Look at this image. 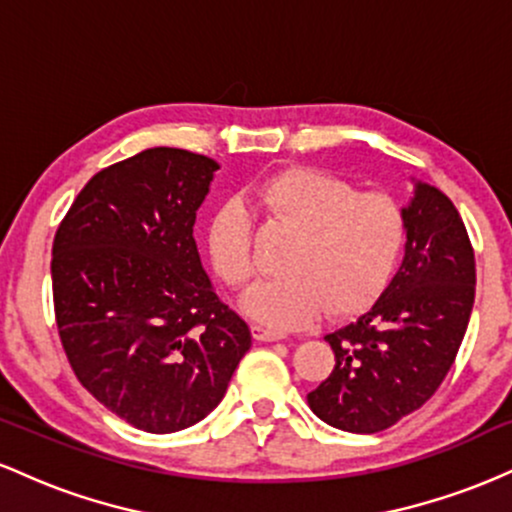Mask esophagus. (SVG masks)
<instances>
[{
  "label": "esophagus",
  "mask_w": 512,
  "mask_h": 512,
  "mask_svg": "<svg viewBox=\"0 0 512 512\" xmlns=\"http://www.w3.org/2000/svg\"><path fill=\"white\" fill-rule=\"evenodd\" d=\"M252 337H255L257 342H279V339H284L286 334L269 330V327L264 325H252Z\"/></svg>",
  "instance_id": "1"
}]
</instances>
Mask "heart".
<instances>
[{"label":"heart","mask_w":512,"mask_h":512,"mask_svg":"<svg viewBox=\"0 0 512 512\" xmlns=\"http://www.w3.org/2000/svg\"><path fill=\"white\" fill-rule=\"evenodd\" d=\"M264 221L296 231L284 276L264 281L245 310L269 327L293 330L330 308L344 317L366 310L390 284L407 240V221L385 192L356 190L317 168H284L250 187ZM209 257L223 284L245 291L257 274L255 214L240 202L214 211Z\"/></svg>","instance_id":"heart-1"}]
</instances>
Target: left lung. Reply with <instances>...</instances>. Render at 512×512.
<instances>
[{
    "label": "left lung",
    "mask_w": 512,
    "mask_h": 512,
    "mask_svg": "<svg viewBox=\"0 0 512 512\" xmlns=\"http://www.w3.org/2000/svg\"><path fill=\"white\" fill-rule=\"evenodd\" d=\"M402 211V267L366 315L327 334L334 368L308 392L313 414L349 433L385 431L424 407L455 363L472 315L477 267L460 211L424 182Z\"/></svg>",
    "instance_id": "8db88e82"
}]
</instances>
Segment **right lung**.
<instances>
[{"label":"right lung","mask_w":512,"mask_h":512,"mask_svg":"<svg viewBox=\"0 0 512 512\" xmlns=\"http://www.w3.org/2000/svg\"><path fill=\"white\" fill-rule=\"evenodd\" d=\"M216 168L168 146L113 163L86 182L52 243L69 366L103 407L149 433L214 411L252 344L211 291L192 236Z\"/></svg>","instance_id":"1"}]
</instances>
